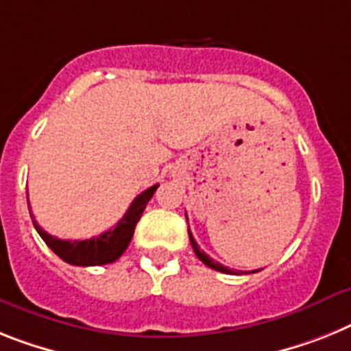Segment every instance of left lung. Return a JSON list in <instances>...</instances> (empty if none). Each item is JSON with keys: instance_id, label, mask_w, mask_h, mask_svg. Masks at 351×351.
<instances>
[{"instance_id": "1", "label": "left lung", "mask_w": 351, "mask_h": 351, "mask_svg": "<svg viewBox=\"0 0 351 351\" xmlns=\"http://www.w3.org/2000/svg\"><path fill=\"white\" fill-rule=\"evenodd\" d=\"M189 241H191V246H193L194 253H196V257H198L199 261L203 262V264H207L208 267H212V269H216V271H221V273H228V275H239L237 271H232L230 267L223 266V264H219V262H216V261H214V258L208 257L207 253L202 252V250H199V246H198V243L194 241V237H193V234H191V230H189ZM252 273H255V271H252Z\"/></svg>"}]
</instances>
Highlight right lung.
I'll list each match as a JSON object with an SVG mask.
<instances>
[{
    "label": "right lung",
    "mask_w": 351,
    "mask_h": 351,
    "mask_svg": "<svg viewBox=\"0 0 351 351\" xmlns=\"http://www.w3.org/2000/svg\"><path fill=\"white\" fill-rule=\"evenodd\" d=\"M158 184L152 185L149 189H146L144 193H141L137 198L132 202L130 208L126 210V214L121 217V221L117 223L114 228L103 232V234L96 235L93 239H84V241H64L57 239L49 235L48 232H44L37 221L34 219V214L30 210L32 221H34L35 230L39 232V235L43 237V241L48 244L53 252L57 253L58 257L62 258L67 264H73V266H103V264H110V262L117 261V258L125 253V250L128 248L132 237H134V230L137 221L143 216L144 208L148 205V202L152 199V196L157 191ZM28 208H30V203H28Z\"/></svg>",
    "instance_id": "add662e5"
}]
</instances>
